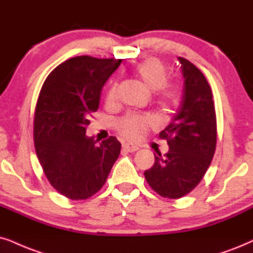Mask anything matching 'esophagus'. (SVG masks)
Returning <instances> with one entry per match:
<instances>
[{"label": "esophagus", "instance_id": "obj_1", "mask_svg": "<svg viewBox=\"0 0 253 253\" xmlns=\"http://www.w3.org/2000/svg\"><path fill=\"white\" fill-rule=\"evenodd\" d=\"M124 149L126 150V152L133 153V152H136V150L139 149V147L135 146V145H132V143H125Z\"/></svg>", "mask_w": 253, "mask_h": 253}]
</instances>
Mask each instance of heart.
Wrapping results in <instances>:
<instances>
[{"label": "heart", "instance_id": "1", "mask_svg": "<svg viewBox=\"0 0 253 253\" xmlns=\"http://www.w3.org/2000/svg\"><path fill=\"white\" fill-rule=\"evenodd\" d=\"M136 76L147 87L156 92V98L164 105H175L178 103L181 91L177 84L168 83V69L161 60L152 58L142 62L136 68ZM117 83H113L108 89L106 100L112 103L117 97ZM154 119L150 116L127 114L118 121V130L121 135L129 140H137L143 135L147 128L153 126Z\"/></svg>", "mask_w": 253, "mask_h": 253}]
</instances>
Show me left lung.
Instances as JSON below:
<instances>
[{
    "label": "left lung",
    "mask_w": 253,
    "mask_h": 253,
    "mask_svg": "<svg viewBox=\"0 0 253 253\" xmlns=\"http://www.w3.org/2000/svg\"><path fill=\"white\" fill-rule=\"evenodd\" d=\"M183 76V95L171 123L160 133L168 142L165 156L155 155L145 171L152 189L168 198L190 193L202 180L215 154L217 127L212 92L202 72L178 57Z\"/></svg>",
    "instance_id": "1"
}]
</instances>
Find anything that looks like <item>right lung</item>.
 Instances as JSON below:
<instances>
[{
	"label": "right lung",
	"mask_w": 253,
	"mask_h": 253,
	"mask_svg": "<svg viewBox=\"0 0 253 253\" xmlns=\"http://www.w3.org/2000/svg\"><path fill=\"white\" fill-rule=\"evenodd\" d=\"M121 59L78 56L59 64L42 86L34 120L37 158L49 182L71 200H86L101 189L121 143L110 136L98 143L86 136L89 114Z\"/></svg>",
	"instance_id": "1"
}]
</instances>
